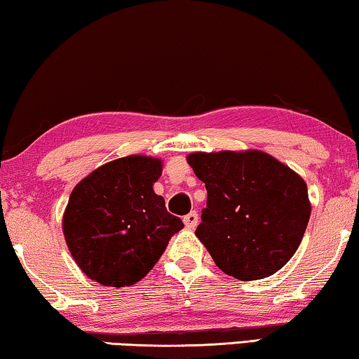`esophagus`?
I'll use <instances>...</instances> for the list:
<instances>
[{"instance_id": "34e87169", "label": "esophagus", "mask_w": 359, "mask_h": 359, "mask_svg": "<svg viewBox=\"0 0 359 359\" xmlns=\"http://www.w3.org/2000/svg\"><path fill=\"white\" fill-rule=\"evenodd\" d=\"M184 224L187 229H195L198 226V212L191 211L187 216H184Z\"/></svg>"}]
</instances>
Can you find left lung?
I'll return each instance as SVG.
<instances>
[{
    "label": "left lung",
    "instance_id": "left-lung-1",
    "mask_svg": "<svg viewBox=\"0 0 359 359\" xmlns=\"http://www.w3.org/2000/svg\"><path fill=\"white\" fill-rule=\"evenodd\" d=\"M187 161L208 191L195 233L219 269L240 280L282 269L311 214L304 180L263 151L194 153Z\"/></svg>",
    "mask_w": 359,
    "mask_h": 359
}]
</instances>
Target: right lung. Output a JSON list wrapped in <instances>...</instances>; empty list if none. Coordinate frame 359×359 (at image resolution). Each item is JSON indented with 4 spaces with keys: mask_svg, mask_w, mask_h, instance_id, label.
<instances>
[{
    "mask_svg": "<svg viewBox=\"0 0 359 359\" xmlns=\"http://www.w3.org/2000/svg\"><path fill=\"white\" fill-rule=\"evenodd\" d=\"M161 172L159 159L127 156L101 165L72 190L62 231L90 279L104 287L137 283L184 227L153 191Z\"/></svg>",
    "mask_w": 359,
    "mask_h": 359,
    "instance_id": "add662e5",
    "label": "right lung"
}]
</instances>
